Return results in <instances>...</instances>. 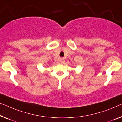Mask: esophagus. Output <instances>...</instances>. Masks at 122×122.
Segmentation results:
<instances>
[{"instance_id":"obj_1","label":"esophagus","mask_w":122,"mask_h":122,"mask_svg":"<svg viewBox=\"0 0 122 122\" xmlns=\"http://www.w3.org/2000/svg\"><path fill=\"white\" fill-rule=\"evenodd\" d=\"M60 62L61 63H63L65 62V59H63V58H61L60 59Z\"/></svg>"}]
</instances>
